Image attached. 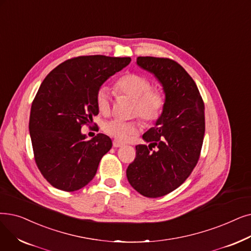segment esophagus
Listing matches in <instances>:
<instances>
[{
    "label": "esophagus",
    "mask_w": 251,
    "mask_h": 251,
    "mask_svg": "<svg viewBox=\"0 0 251 251\" xmlns=\"http://www.w3.org/2000/svg\"><path fill=\"white\" fill-rule=\"evenodd\" d=\"M123 146H124V144L120 143V141H118V140H114V141H113V147H114V148H121V147H123Z\"/></svg>",
    "instance_id": "esophagus-1"
}]
</instances>
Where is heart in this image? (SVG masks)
I'll use <instances>...</instances> for the list:
<instances>
[{"label": "heart", "instance_id": "obj_1", "mask_svg": "<svg viewBox=\"0 0 251 251\" xmlns=\"http://www.w3.org/2000/svg\"><path fill=\"white\" fill-rule=\"evenodd\" d=\"M115 90L120 95L134 100L133 114L140 116L146 122L154 123L161 117L166 104L165 92L160 87H151L149 78L137 73H127L115 83ZM96 104L100 114L107 115L111 111V95L106 87H101L96 94ZM138 121H123L114 119L103 123L102 130L110 136L127 141L138 133Z\"/></svg>", "mask_w": 251, "mask_h": 251}]
</instances>
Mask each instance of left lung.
<instances>
[{
	"label": "left lung",
	"mask_w": 251,
	"mask_h": 251,
	"mask_svg": "<svg viewBox=\"0 0 251 251\" xmlns=\"http://www.w3.org/2000/svg\"><path fill=\"white\" fill-rule=\"evenodd\" d=\"M136 63L162 84L166 104L155 127L143 135L151 144L135 147L136 157L126 176L139 194L158 198L177 189L197 165L205 133L204 102L197 85L176 61L139 56Z\"/></svg>",
	"instance_id": "left-lung-1"
}]
</instances>
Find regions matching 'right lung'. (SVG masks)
<instances>
[{"label":"right lung","mask_w":251,"mask_h":251,"mask_svg":"<svg viewBox=\"0 0 251 251\" xmlns=\"http://www.w3.org/2000/svg\"><path fill=\"white\" fill-rule=\"evenodd\" d=\"M130 61L104 55L74 57L42 82L31 103L28 129L36 164L54 188L74 192L95 176L112 140L102 133L87 140L81 128L99 115L100 86Z\"/></svg>","instance_id":"1"}]
</instances>
